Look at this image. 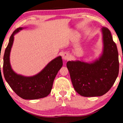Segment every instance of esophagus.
<instances>
[{
	"label": "esophagus",
	"mask_w": 123,
	"mask_h": 123,
	"mask_svg": "<svg viewBox=\"0 0 123 123\" xmlns=\"http://www.w3.org/2000/svg\"><path fill=\"white\" fill-rule=\"evenodd\" d=\"M62 58L64 60H68L69 58V55L68 53H64L62 54Z\"/></svg>",
	"instance_id": "esophagus-1"
}]
</instances>
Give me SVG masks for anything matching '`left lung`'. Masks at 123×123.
I'll return each instance as SVG.
<instances>
[{
	"instance_id": "obj_1",
	"label": "left lung",
	"mask_w": 123,
	"mask_h": 123,
	"mask_svg": "<svg viewBox=\"0 0 123 123\" xmlns=\"http://www.w3.org/2000/svg\"><path fill=\"white\" fill-rule=\"evenodd\" d=\"M103 53L92 63L69 61L67 63L74 90L85 97L101 96L107 93L118 76V51L108 28H102Z\"/></svg>"
}]
</instances>
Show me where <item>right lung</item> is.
<instances>
[{
  "instance_id": "obj_1",
  "label": "right lung",
  "mask_w": 123,
  "mask_h": 123,
  "mask_svg": "<svg viewBox=\"0 0 123 123\" xmlns=\"http://www.w3.org/2000/svg\"><path fill=\"white\" fill-rule=\"evenodd\" d=\"M22 27L17 28L10 37L9 43L3 58V74L6 81L14 92L23 99L36 100L46 97L51 92L54 80L63 65L61 56L52 60L37 74L24 77L17 74L12 69L9 55L12 46L14 35Z\"/></svg>"
}]
</instances>
